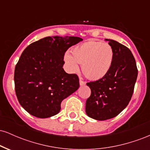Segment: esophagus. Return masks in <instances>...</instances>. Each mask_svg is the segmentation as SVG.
I'll return each instance as SVG.
<instances>
[{
  "instance_id": "obj_1",
  "label": "esophagus",
  "mask_w": 150,
  "mask_h": 150,
  "mask_svg": "<svg viewBox=\"0 0 150 150\" xmlns=\"http://www.w3.org/2000/svg\"><path fill=\"white\" fill-rule=\"evenodd\" d=\"M85 84H86V82H85V81L82 80V78H80V85L81 86H82V85H85Z\"/></svg>"
}]
</instances>
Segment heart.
Wrapping results in <instances>:
<instances>
[{"label":"heart","mask_w":150,"mask_h":150,"mask_svg":"<svg viewBox=\"0 0 150 150\" xmlns=\"http://www.w3.org/2000/svg\"><path fill=\"white\" fill-rule=\"evenodd\" d=\"M67 53L65 61L71 72H77L78 64H82L84 75L90 80H99L108 73L113 61V49L108 43L89 41Z\"/></svg>","instance_id":"b5f03b06"}]
</instances>
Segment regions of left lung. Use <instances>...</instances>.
I'll return each instance as SVG.
<instances>
[{
    "instance_id": "left-lung-1",
    "label": "left lung",
    "mask_w": 150,
    "mask_h": 150,
    "mask_svg": "<svg viewBox=\"0 0 150 150\" xmlns=\"http://www.w3.org/2000/svg\"><path fill=\"white\" fill-rule=\"evenodd\" d=\"M106 40L114 53L111 69L102 78L87 83L91 95L86 101V113L98 120L114 118L128 106L137 77L136 62L130 50L116 41Z\"/></svg>"
}]
</instances>
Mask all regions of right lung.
Returning <instances> with one entry per match:
<instances>
[{"label":"right lung","mask_w":150,"mask_h":150,"mask_svg":"<svg viewBox=\"0 0 150 150\" xmlns=\"http://www.w3.org/2000/svg\"><path fill=\"white\" fill-rule=\"evenodd\" d=\"M82 41L77 37H47L24 50L15 65V89L29 113L45 118L57 114L62 101L80 87L76 74L63 70L65 51Z\"/></svg>","instance_id":"add662e5"}]
</instances>
